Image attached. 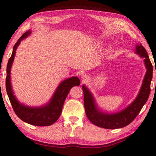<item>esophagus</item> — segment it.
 Listing matches in <instances>:
<instances>
[{"mask_svg": "<svg viewBox=\"0 0 156 156\" xmlns=\"http://www.w3.org/2000/svg\"><path fill=\"white\" fill-rule=\"evenodd\" d=\"M82 80H83V81H87L89 80V77L87 75H83V76H82Z\"/></svg>", "mask_w": 156, "mask_h": 156, "instance_id": "34e87169", "label": "esophagus"}]
</instances>
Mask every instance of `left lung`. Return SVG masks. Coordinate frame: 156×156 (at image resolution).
<instances>
[{"mask_svg":"<svg viewBox=\"0 0 156 156\" xmlns=\"http://www.w3.org/2000/svg\"><path fill=\"white\" fill-rule=\"evenodd\" d=\"M136 53L144 59L147 72L144 76L140 90L135 100L125 109L115 113H105L100 112L95 102L93 95L87 87L83 85L84 93V105L88 119L100 127L105 129H119L129 125L138 115L142 107L146 103L151 91V82L153 77V66L149 56L141 43L137 44Z\"/></svg>","mask_w":156,"mask_h":156,"instance_id":"1","label":"left lung"}]
</instances>
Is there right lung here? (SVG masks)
Segmentation results:
<instances>
[{"label": "right lung", "instance_id": "add662e5", "mask_svg": "<svg viewBox=\"0 0 156 156\" xmlns=\"http://www.w3.org/2000/svg\"><path fill=\"white\" fill-rule=\"evenodd\" d=\"M31 33L30 30L23 34L13 47L12 56L9 59L7 66L6 90L13 109L20 119L32 125L41 126H49L56 122V120L59 118L62 112L63 104L70 89L73 87L80 85V82L78 77H72L63 80L58 87L49 102L43 107H28L20 103L13 93L10 80V73L12 63L14 62L16 50L20 43V41L27 38Z\"/></svg>", "mask_w": 156, "mask_h": 156}]
</instances>
